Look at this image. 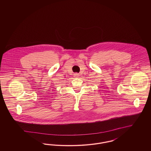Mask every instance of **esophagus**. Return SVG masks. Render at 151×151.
Wrapping results in <instances>:
<instances>
[{"instance_id": "1", "label": "esophagus", "mask_w": 151, "mask_h": 151, "mask_svg": "<svg viewBox=\"0 0 151 151\" xmlns=\"http://www.w3.org/2000/svg\"><path fill=\"white\" fill-rule=\"evenodd\" d=\"M74 76L75 77H76V78H78V77H79V75L78 73H75V74H74Z\"/></svg>"}]
</instances>
